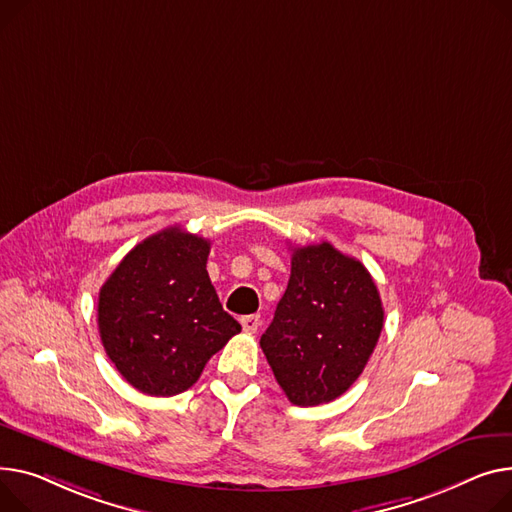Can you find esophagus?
Listing matches in <instances>:
<instances>
[{
  "label": "esophagus",
  "mask_w": 512,
  "mask_h": 512,
  "mask_svg": "<svg viewBox=\"0 0 512 512\" xmlns=\"http://www.w3.org/2000/svg\"><path fill=\"white\" fill-rule=\"evenodd\" d=\"M241 325L247 333H255L261 325V317L259 315H247V317H241Z\"/></svg>",
  "instance_id": "34e87169"
}]
</instances>
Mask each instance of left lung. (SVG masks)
Instances as JSON below:
<instances>
[{
    "label": "left lung",
    "mask_w": 512,
    "mask_h": 512,
    "mask_svg": "<svg viewBox=\"0 0 512 512\" xmlns=\"http://www.w3.org/2000/svg\"><path fill=\"white\" fill-rule=\"evenodd\" d=\"M383 319L368 269L323 241L292 249L288 288L259 344L286 397L311 407L352 387L379 342Z\"/></svg>",
    "instance_id": "8db88e82"
}]
</instances>
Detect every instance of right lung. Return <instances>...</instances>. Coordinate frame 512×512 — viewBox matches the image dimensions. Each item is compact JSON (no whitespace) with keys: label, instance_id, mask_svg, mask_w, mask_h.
Listing matches in <instances>:
<instances>
[{"label":"right lung","instance_id":"obj_1","mask_svg":"<svg viewBox=\"0 0 512 512\" xmlns=\"http://www.w3.org/2000/svg\"><path fill=\"white\" fill-rule=\"evenodd\" d=\"M210 241L179 226L135 245L98 294V331L121 377L152 397L197 383L241 331L208 276Z\"/></svg>","mask_w":512,"mask_h":512}]
</instances>
